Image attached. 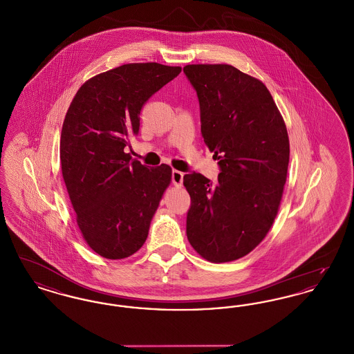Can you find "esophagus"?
Returning <instances> with one entry per match:
<instances>
[{
    "label": "esophagus",
    "mask_w": 354,
    "mask_h": 354,
    "mask_svg": "<svg viewBox=\"0 0 354 354\" xmlns=\"http://www.w3.org/2000/svg\"><path fill=\"white\" fill-rule=\"evenodd\" d=\"M183 176H185L183 172H180V171H178V169H174V171H172V183H174V185L180 187L182 183H183Z\"/></svg>",
    "instance_id": "obj_1"
}]
</instances>
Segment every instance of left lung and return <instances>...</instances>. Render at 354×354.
Returning <instances> with one entry per match:
<instances>
[{"instance_id": "1", "label": "left lung", "mask_w": 354, "mask_h": 354, "mask_svg": "<svg viewBox=\"0 0 354 354\" xmlns=\"http://www.w3.org/2000/svg\"><path fill=\"white\" fill-rule=\"evenodd\" d=\"M183 71L199 98L204 143L221 169L215 185L185 174L187 237L203 259L228 263L253 251L276 219L289 163L286 122L267 86L231 65Z\"/></svg>"}]
</instances>
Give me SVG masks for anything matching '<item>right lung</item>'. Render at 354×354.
Here are the masks:
<instances>
[{
  "instance_id": "1",
  "label": "right lung",
  "mask_w": 354,
  "mask_h": 354,
  "mask_svg": "<svg viewBox=\"0 0 354 354\" xmlns=\"http://www.w3.org/2000/svg\"><path fill=\"white\" fill-rule=\"evenodd\" d=\"M180 71L156 62L126 64L87 80L68 106L59 145L62 176L84 241L104 259L140 250L171 183L169 166L147 169L126 149L139 133L143 104Z\"/></svg>"
}]
</instances>
